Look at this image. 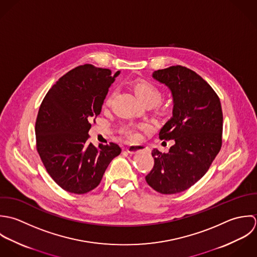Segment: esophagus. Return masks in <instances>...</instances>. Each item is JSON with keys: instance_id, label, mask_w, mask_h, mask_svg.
Masks as SVG:
<instances>
[{"instance_id": "34e87169", "label": "esophagus", "mask_w": 257, "mask_h": 257, "mask_svg": "<svg viewBox=\"0 0 257 257\" xmlns=\"http://www.w3.org/2000/svg\"><path fill=\"white\" fill-rule=\"evenodd\" d=\"M147 150V147L145 145H129L126 148V151L129 154H135L137 152H141V151H145Z\"/></svg>"}]
</instances>
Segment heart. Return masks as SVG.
Returning a JSON list of instances; mask_svg holds the SVG:
<instances>
[{
    "mask_svg": "<svg viewBox=\"0 0 257 257\" xmlns=\"http://www.w3.org/2000/svg\"><path fill=\"white\" fill-rule=\"evenodd\" d=\"M135 92L139 99L144 103V104H151V105H157L158 103L161 102L163 98V94L160 91V89L155 86L153 83L148 82V81H140L135 84ZM113 95H110L106 103L111 102ZM140 128H145V129H150V126L148 125H142ZM122 132L129 138L131 139H136L138 137V131L135 126H125L122 128Z\"/></svg>",
    "mask_w": 257,
    "mask_h": 257,
    "instance_id": "b5f03b06",
    "label": "heart"
}]
</instances>
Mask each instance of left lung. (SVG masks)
I'll return each instance as SVG.
<instances>
[{
	"instance_id": "left-lung-1",
	"label": "left lung",
	"mask_w": 257,
	"mask_h": 257,
	"mask_svg": "<svg viewBox=\"0 0 257 257\" xmlns=\"http://www.w3.org/2000/svg\"><path fill=\"white\" fill-rule=\"evenodd\" d=\"M152 77L173 97L172 117L159 132L173 140L168 153L153 149L148 185L164 195L178 194L195 185L207 172L221 147L222 111L218 96L195 71L181 66L159 69Z\"/></svg>"
}]
</instances>
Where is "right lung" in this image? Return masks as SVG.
Listing matches in <instances>:
<instances>
[{"label":"right lung","mask_w":257,"mask_h":257,"mask_svg":"<svg viewBox=\"0 0 257 257\" xmlns=\"http://www.w3.org/2000/svg\"><path fill=\"white\" fill-rule=\"evenodd\" d=\"M120 71L84 64L52 86L36 122L37 149L53 181L73 194H86L101 182L110 162L121 153L115 144L88 143L90 120L100 114L108 89Z\"/></svg>","instance_id":"right-lung-1"}]
</instances>
